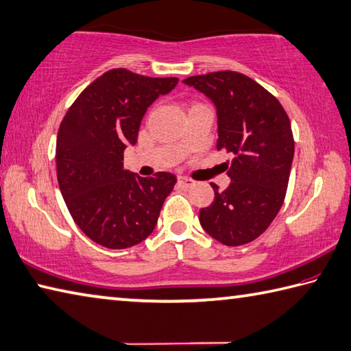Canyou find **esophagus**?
<instances>
[{"mask_svg": "<svg viewBox=\"0 0 351 351\" xmlns=\"http://www.w3.org/2000/svg\"><path fill=\"white\" fill-rule=\"evenodd\" d=\"M177 183H178V186H182V188H191V186H194V184H195L194 180H191V178L183 177V176L177 177Z\"/></svg>", "mask_w": 351, "mask_h": 351, "instance_id": "esophagus-1", "label": "esophagus"}]
</instances>
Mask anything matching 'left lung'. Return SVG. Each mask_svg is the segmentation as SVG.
Segmentation results:
<instances>
[{"label":"left lung","mask_w":351,"mask_h":351,"mask_svg":"<svg viewBox=\"0 0 351 351\" xmlns=\"http://www.w3.org/2000/svg\"><path fill=\"white\" fill-rule=\"evenodd\" d=\"M183 84L200 91L217 111V149L232 154L224 163L230 184L214 188V202L200 209L202 228L226 246L254 241L274 221L286 197L295 142L278 99L237 71L191 76Z\"/></svg>","instance_id":"8db88e82"}]
</instances>
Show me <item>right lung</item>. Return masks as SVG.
<instances>
[{
  "instance_id": "right-lung-1",
  "label": "right lung",
  "mask_w": 351,
  "mask_h": 351,
  "mask_svg": "<svg viewBox=\"0 0 351 351\" xmlns=\"http://www.w3.org/2000/svg\"><path fill=\"white\" fill-rule=\"evenodd\" d=\"M177 77H148L114 69L85 88L64 116L56 141L58 183L79 229L108 249H127L153 232L171 173L141 177L123 169L147 110Z\"/></svg>"
}]
</instances>
